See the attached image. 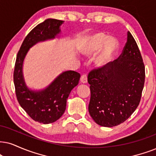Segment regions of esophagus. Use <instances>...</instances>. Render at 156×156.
Wrapping results in <instances>:
<instances>
[{"instance_id":"esophagus-1","label":"esophagus","mask_w":156,"mask_h":156,"mask_svg":"<svg viewBox=\"0 0 156 156\" xmlns=\"http://www.w3.org/2000/svg\"><path fill=\"white\" fill-rule=\"evenodd\" d=\"M80 83H87V76H86V75H83L80 77Z\"/></svg>"}]
</instances>
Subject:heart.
<instances>
[{"mask_svg": "<svg viewBox=\"0 0 156 156\" xmlns=\"http://www.w3.org/2000/svg\"><path fill=\"white\" fill-rule=\"evenodd\" d=\"M119 50V41L102 31L86 37L80 47V52L86 56H92L98 52L94 60L98 68H105L115 58Z\"/></svg>", "mask_w": 156, "mask_h": 156, "instance_id": "heart-1", "label": "heart"}]
</instances>
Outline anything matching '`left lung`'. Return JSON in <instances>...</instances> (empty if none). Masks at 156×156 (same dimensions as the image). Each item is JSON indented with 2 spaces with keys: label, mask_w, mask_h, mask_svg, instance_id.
I'll return each mask as SVG.
<instances>
[{
  "label": "left lung",
  "mask_w": 156,
  "mask_h": 156,
  "mask_svg": "<svg viewBox=\"0 0 156 156\" xmlns=\"http://www.w3.org/2000/svg\"><path fill=\"white\" fill-rule=\"evenodd\" d=\"M88 82L90 90L88 112L98 125H119L135 111L144 87L145 66L129 31L122 55L105 68L91 70Z\"/></svg>",
  "instance_id": "1"
}]
</instances>
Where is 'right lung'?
<instances>
[{
  "instance_id": "add662e5",
  "label": "right lung",
  "mask_w": 156,
  "mask_h": 156,
  "mask_svg": "<svg viewBox=\"0 0 156 156\" xmlns=\"http://www.w3.org/2000/svg\"><path fill=\"white\" fill-rule=\"evenodd\" d=\"M63 21L47 19L35 27L24 39L16 60L13 81L16 97L21 107L34 121L50 124L60 119L66 109L70 93L79 82L76 71L62 72L46 88L33 90L26 84L23 65L29 49L37 43L60 37Z\"/></svg>"
}]
</instances>
